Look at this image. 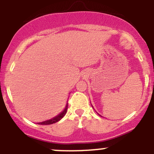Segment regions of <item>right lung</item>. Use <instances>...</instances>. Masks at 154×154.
I'll return each instance as SVG.
<instances>
[{
	"label": "right lung",
	"mask_w": 154,
	"mask_h": 154,
	"mask_svg": "<svg viewBox=\"0 0 154 154\" xmlns=\"http://www.w3.org/2000/svg\"><path fill=\"white\" fill-rule=\"evenodd\" d=\"M67 109H68V103H66V106L65 107L64 110H63L60 114H59L58 116L53 118V119H50V120L45 121V122H40V123H38V125H52V124L56 123V122H59V121L61 120V119L64 117L65 115H66V112H67Z\"/></svg>",
	"instance_id": "add662e5"
}]
</instances>
